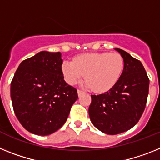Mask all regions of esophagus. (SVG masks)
<instances>
[{"label":"esophagus","instance_id":"1","mask_svg":"<svg viewBox=\"0 0 160 160\" xmlns=\"http://www.w3.org/2000/svg\"><path fill=\"white\" fill-rule=\"evenodd\" d=\"M78 95L79 96H80V95H82V94H84V92L83 91V90H80V89H78Z\"/></svg>","mask_w":160,"mask_h":160}]
</instances>
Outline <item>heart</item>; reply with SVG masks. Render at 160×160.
Listing matches in <instances>:
<instances>
[{
  "mask_svg": "<svg viewBox=\"0 0 160 160\" xmlns=\"http://www.w3.org/2000/svg\"><path fill=\"white\" fill-rule=\"evenodd\" d=\"M124 69L122 55L113 53H88L66 60L62 66L66 81L75 84L85 75L87 84L95 92L110 89L118 81Z\"/></svg>",
  "mask_w": 160,
  "mask_h": 160,
  "instance_id": "1",
  "label": "heart"
}]
</instances>
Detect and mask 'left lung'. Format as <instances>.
<instances>
[{"mask_svg": "<svg viewBox=\"0 0 160 160\" xmlns=\"http://www.w3.org/2000/svg\"><path fill=\"white\" fill-rule=\"evenodd\" d=\"M124 60V69L116 84L105 93L91 95L90 119L98 130L118 134L139 121L147 105L149 78L144 67L126 51L116 48Z\"/></svg>", "mask_w": 160, "mask_h": 160, "instance_id": "obj_1", "label": "left lung"}]
</instances>
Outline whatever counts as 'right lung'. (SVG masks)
<instances>
[{"instance_id": "1", "label": "right lung", "mask_w": 160, "mask_h": 160, "mask_svg": "<svg viewBox=\"0 0 160 160\" xmlns=\"http://www.w3.org/2000/svg\"><path fill=\"white\" fill-rule=\"evenodd\" d=\"M60 52L41 51L23 60L11 81L13 111L26 130L38 135L57 131L78 98L64 81Z\"/></svg>"}]
</instances>
